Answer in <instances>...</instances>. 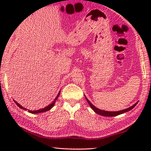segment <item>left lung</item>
Segmentation results:
<instances>
[{"instance_id":"8db88e82","label":"left lung","mask_w":151,"mask_h":151,"mask_svg":"<svg viewBox=\"0 0 151 151\" xmlns=\"http://www.w3.org/2000/svg\"><path fill=\"white\" fill-rule=\"evenodd\" d=\"M86 100H87L89 104L90 105L91 108L96 112V113L99 114V115H102V116H107V117H114V116H116V115H118L119 114H123V113H124V112L130 111V110H132V108L135 107L136 105L137 104V102H136L135 104H134L133 106H130V108H128L127 109H124V110H120L118 111H105V110H100V109L96 108L95 106L93 105L91 102L89 101V100L86 97Z\"/></svg>"}]
</instances>
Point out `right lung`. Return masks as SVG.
Listing matches in <instances>:
<instances>
[{
	"mask_svg": "<svg viewBox=\"0 0 151 151\" xmlns=\"http://www.w3.org/2000/svg\"><path fill=\"white\" fill-rule=\"evenodd\" d=\"M60 93V91L58 93V94L57 97L55 98V99H54V101H53V102H52V103H51L50 104H49V106H46V107L45 108L41 109V110H36V111H31V110H29L28 111H29L30 113H32V114H38V113H41V112H45V111H49V110H50V109L53 107V106L54 105V103H55V102H56V101L57 100L58 97H59ZM14 102H15V104H17V105L18 106H19V108H21V109H23V110H27V109H26V108H24L22 107L21 105L19 104L18 103V102H16L15 101H14Z\"/></svg>",
	"mask_w": 151,
	"mask_h": 151,
	"instance_id": "obj_1",
	"label": "right lung"
}]
</instances>
